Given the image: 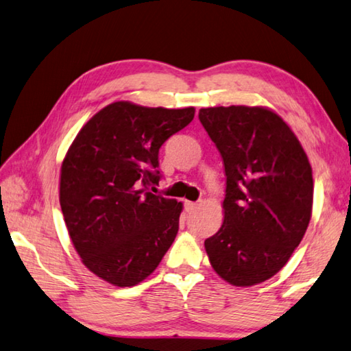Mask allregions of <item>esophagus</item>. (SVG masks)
Wrapping results in <instances>:
<instances>
[{
    "mask_svg": "<svg viewBox=\"0 0 351 351\" xmlns=\"http://www.w3.org/2000/svg\"><path fill=\"white\" fill-rule=\"evenodd\" d=\"M184 206H186L187 212H193V210L197 207V204L192 202V201H186V202H184Z\"/></svg>",
    "mask_w": 351,
    "mask_h": 351,
    "instance_id": "esophagus-1",
    "label": "esophagus"
}]
</instances>
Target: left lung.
Returning a JSON list of instances; mask_svg holds the SVG:
<instances>
[{"instance_id": "8db88e82", "label": "left lung", "mask_w": 351, "mask_h": 351, "mask_svg": "<svg viewBox=\"0 0 351 351\" xmlns=\"http://www.w3.org/2000/svg\"><path fill=\"white\" fill-rule=\"evenodd\" d=\"M199 121L227 178L224 222L204 242L210 264L232 285L264 282L287 264L308 227V158L285 121L265 107H208Z\"/></svg>"}]
</instances>
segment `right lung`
I'll return each mask as SVG.
<instances>
[{
	"instance_id": "right-lung-1",
	"label": "right lung",
	"mask_w": 351,
	"mask_h": 351,
	"mask_svg": "<svg viewBox=\"0 0 351 351\" xmlns=\"http://www.w3.org/2000/svg\"><path fill=\"white\" fill-rule=\"evenodd\" d=\"M193 117V107L117 101L73 139L61 165L60 204L75 250L98 278L136 285L175 241L182 204L150 189L161 180L159 149Z\"/></svg>"
}]
</instances>
